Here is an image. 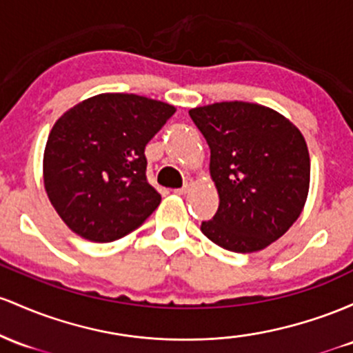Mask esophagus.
Here are the masks:
<instances>
[{
    "label": "esophagus",
    "instance_id": "esophagus-1",
    "mask_svg": "<svg viewBox=\"0 0 353 353\" xmlns=\"http://www.w3.org/2000/svg\"><path fill=\"white\" fill-rule=\"evenodd\" d=\"M190 190H192V183H187L183 188H176L175 193L176 195H187Z\"/></svg>",
    "mask_w": 353,
    "mask_h": 353
}]
</instances>
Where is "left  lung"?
<instances>
[{"label":"left lung","instance_id":"8db88e82","mask_svg":"<svg viewBox=\"0 0 353 353\" xmlns=\"http://www.w3.org/2000/svg\"><path fill=\"white\" fill-rule=\"evenodd\" d=\"M188 113L210 146L220 200L201 232L225 250H263L295 223L307 201L310 155L302 132L256 103L221 101Z\"/></svg>","mask_w":353,"mask_h":353}]
</instances>
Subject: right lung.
Returning <instances> with one entry per match:
<instances>
[{
	"mask_svg": "<svg viewBox=\"0 0 353 353\" xmlns=\"http://www.w3.org/2000/svg\"><path fill=\"white\" fill-rule=\"evenodd\" d=\"M176 108L128 93H101L58 118L43 155L46 195L81 239L106 243L128 235L161 196L146 178L145 146Z\"/></svg>",
	"mask_w": 353,
	"mask_h": 353,
	"instance_id": "obj_1",
	"label": "right lung"
}]
</instances>
